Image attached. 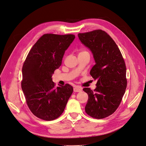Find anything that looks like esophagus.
I'll use <instances>...</instances> for the list:
<instances>
[{"label":"esophagus","mask_w":146,"mask_h":146,"mask_svg":"<svg viewBox=\"0 0 146 146\" xmlns=\"http://www.w3.org/2000/svg\"><path fill=\"white\" fill-rule=\"evenodd\" d=\"M82 88H80V87H79V86H75L74 88H73V91L74 92H80L82 91Z\"/></svg>","instance_id":"34e87169"}]
</instances>
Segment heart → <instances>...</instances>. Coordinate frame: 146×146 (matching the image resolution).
Listing matches in <instances>:
<instances>
[{"label":"heart","instance_id":"1","mask_svg":"<svg viewBox=\"0 0 146 146\" xmlns=\"http://www.w3.org/2000/svg\"><path fill=\"white\" fill-rule=\"evenodd\" d=\"M85 52H87L86 51H85V50H81V51L80 52L79 54H82V53H85Z\"/></svg>","mask_w":146,"mask_h":146}]
</instances>
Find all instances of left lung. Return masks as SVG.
Listing matches in <instances>:
<instances>
[{
	"label": "left lung",
	"instance_id": "obj_1",
	"mask_svg": "<svg viewBox=\"0 0 146 146\" xmlns=\"http://www.w3.org/2000/svg\"><path fill=\"white\" fill-rule=\"evenodd\" d=\"M82 44L90 49L95 60L90 74L97 81L94 91L83 90L88 95L85 111L96 119H103L115 112L125 94L126 69L121 52L112 38L104 31L79 33Z\"/></svg>",
	"mask_w": 146,
	"mask_h": 146
}]
</instances>
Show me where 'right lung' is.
<instances>
[{"label": "right lung", "mask_w": 146, "mask_h": 146, "mask_svg": "<svg viewBox=\"0 0 146 146\" xmlns=\"http://www.w3.org/2000/svg\"><path fill=\"white\" fill-rule=\"evenodd\" d=\"M74 38L73 35H44L24 62L22 90L29 108L37 117L45 120L58 118L73 93V87L68 84L55 88L52 76Z\"/></svg>", "instance_id": "right-lung-1"}]
</instances>
